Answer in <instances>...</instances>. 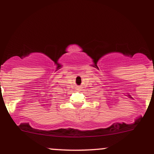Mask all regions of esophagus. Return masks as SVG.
<instances>
[{"label": "esophagus", "instance_id": "34e87169", "mask_svg": "<svg viewBox=\"0 0 154 154\" xmlns=\"http://www.w3.org/2000/svg\"><path fill=\"white\" fill-rule=\"evenodd\" d=\"M79 89H80V88H79V87H78V88H77V90H79Z\"/></svg>", "mask_w": 154, "mask_h": 154}]
</instances>
